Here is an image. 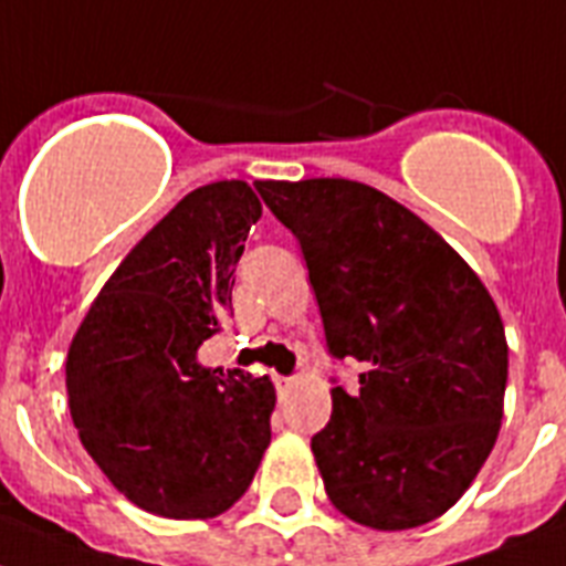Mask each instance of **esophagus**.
<instances>
[{"label": "esophagus", "instance_id": "esophagus-1", "mask_svg": "<svg viewBox=\"0 0 566 566\" xmlns=\"http://www.w3.org/2000/svg\"><path fill=\"white\" fill-rule=\"evenodd\" d=\"M293 382H296L293 377H275V391H279V397H284V394L291 391Z\"/></svg>", "mask_w": 566, "mask_h": 566}]
</instances>
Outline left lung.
Segmentation results:
<instances>
[{"mask_svg":"<svg viewBox=\"0 0 566 566\" xmlns=\"http://www.w3.org/2000/svg\"><path fill=\"white\" fill-rule=\"evenodd\" d=\"M293 232L336 359L359 388H331L311 440L336 510L379 533L452 510L497 440L510 348L497 305L420 216L345 178L259 180Z\"/></svg>","mask_w":566,"mask_h":566,"instance_id":"8db88e82","label":"left lung"}]
</instances>
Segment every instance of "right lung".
<instances>
[{
  "mask_svg": "<svg viewBox=\"0 0 566 566\" xmlns=\"http://www.w3.org/2000/svg\"><path fill=\"white\" fill-rule=\"evenodd\" d=\"M259 218L247 180L184 195L108 275L69 345L65 388L80 443L151 515H221L270 446V377H224L195 359L232 311V273Z\"/></svg>",
  "mask_w": 566,
  "mask_h": 566,
  "instance_id": "add662e5",
  "label": "right lung"
}]
</instances>
